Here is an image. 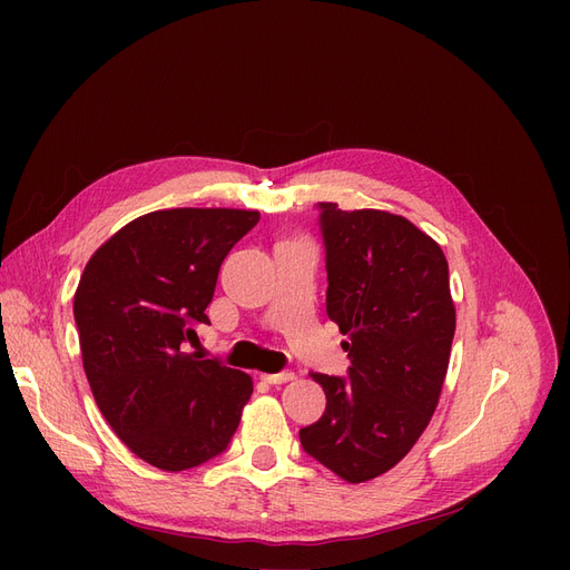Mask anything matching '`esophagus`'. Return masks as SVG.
I'll return each mask as SVG.
<instances>
[{
    "instance_id": "obj_1",
    "label": "esophagus",
    "mask_w": 570,
    "mask_h": 570,
    "mask_svg": "<svg viewBox=\"0 0 570 570\" xmlns=\"http://www.w3.org/2000/svg\"><path fill=\"white\" fill-rule=\"evenodd\" d=\"M295 374L293 372H279V374H261V381L263 383H269V385H282V383H288L293 381Z\"/></svg>"
}]
</instances>
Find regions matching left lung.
Wrapping results in <instances>:
<instances>
[{
  "mask_svg": "<svg viewBox=\"0 0 570 570\" xmlns=\"http://www.w3.org/2000/svg\"><path fill=\"white\" fill-rule=\"evenodd\" d=\"M325 309L348 342V376L314 374L325 411L303 451L363 483L393 469L428 428L451 361L455 307L448 263L430 235L381 209L318 203Z\"/></svg>",
  "mask_w": 570,
  "mask_h": 570,
  "instance_id": "obj_1",
  "label": "left lung"
}]
</instances>
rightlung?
<instances>
[{
	"instance_id": "obj_1",
	"label": "right lung",
	"mask_w": 570,
	"mask_h": 570,
	"mask_svg": "<svg viewBox=\"0 0 570 570\" xmlns=\"http://www.w3.org/2000/svg\"><path fill=\"white\" fill-rule=\"evenodd\" d=\"M256 224L252 209H159L85 265L73 318L89 387L112 432L157 469L222 455L254 393L245 372L189 346L224 258Z\"/></svg>"
}]
</instances>
